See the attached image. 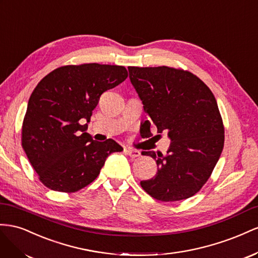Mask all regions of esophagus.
<instances>
[{
    "instance_id": "1",
    "label": "esophagus",
    "mask_w": 258,
    "mask_h": 258,
    "mask_svg": "<svg viewBox=\"0 0 258 258\" xmlns=\"http://www.w3.org/2000/svg\"><path fill=\"white\" fill-rule=\"evenodd\" d=\"M125 152H126V153L128 154V156L131 157V158H137V157L141 156V152H139L138 150L132 149V148H127V149H125Z\"/></svg>"
}]
</instances>
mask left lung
Returning a JSON list of instances; mask_svg holds the SVG:
<instances>
[{
  "label": "left lung",
  "mask_w": 258,
  "mask_h": 258,
  "mask_svg": "<svg viewBox=\"0 0 258 258\" xmlns=\"http://www.w3.org/2000/svg\"><path fill=\"white\" fill-rule=\"evenodd\" d=\"M128 72L148 116L142 125L145 136H152L154 125L158 134L165 132L171 139L166 156L145 151L159 170L141 186L163 202L192 197L210 178L224 148L225 128L214 95L182 69L128 67Z\"/></svg>",
  "instance_id": "obj_1"
}]
</instances>
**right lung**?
<instances>
[{
  "mask_svg": "<svg viewBox=\"0 0 258 258\" xmlns=\"http://www.w3.org/2000/svg\"><path fill=\"white\" fill-rule=\"evenodd\" d=\"M123 66H63L36 85L28 101L21 145L47 188L76 192L97 178L109 154L122 147L113 139L93 141L86 133L101 94L127 78Z\"/></svg>",
  "mask_w": 258,
  "mask_h": 258,
  "instance_id": "right-lung-1",
  "label": "right lung"
}]
</instances>
